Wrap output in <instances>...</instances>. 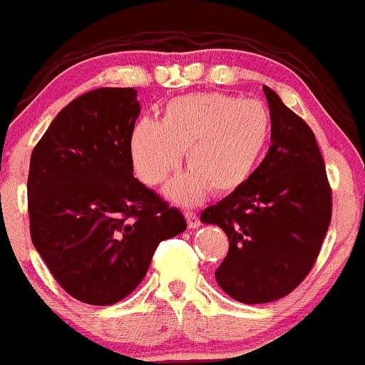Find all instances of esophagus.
I'll return each mask as SVG.
<instances>
[{
    "label": "esophagus",
    "mask_w": 365,
    "mask_h": 365,
    "mask_svg": "<svg viewBox=\"0 0 365 365\" xmlns=\"http://www.w3.org/2000/svg\"><path fill=\"white\" fill-rule=\"evenodd\" d=\"M185 218H187V223H189V228L201 227V220H199L197 215L192 213V211H185Z\"/></svg>",
    "instance_id": "34e87169"
}]
</instances>
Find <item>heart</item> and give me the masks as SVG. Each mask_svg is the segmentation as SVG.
<instances>
[{
	"label": "heart",
	"mask_w": 365,
	"mask_h": 365,
	"mask_svg": "<svg viewBox=\"0 0 365 365\" xmlns=\"http://www.w3.org/2000/svg\"><path fill=\"white\" fill-rule=\"evenodd\" d=\"M270 137V114L262 102L223 93H192L164 106L161 119H138L128 149L140 178L159 185L178 168L182 150L190 171L166 187L176 204L192 206L207 190L230 194L253 175Z\"/></svg>",
	"instance_id": "1"
}]
</instances>
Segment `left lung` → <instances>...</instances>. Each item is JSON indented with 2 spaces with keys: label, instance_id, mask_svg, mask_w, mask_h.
<instances>
[{
  "label": "left lung",
  "instance_id": "left-lung-1",
  "mask_svg": "<svg viewBox=\"0 0 365 365\" xmlns=\"http://www.w3.org/2000/svg\"><path fill=\"white\" fill-rule=\"evenodd\" d=\"M272 145L246 183L201 213L227 234L228 253L215 277L247 305L275 302L299 286L331 223V189L314 131L274 90Z\"/></svg>",
  "mask_w": 365,
  "mask_h": 365
}]
</instances>
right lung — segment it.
<instances>
[{
    "label": "right lung",
    "instance_id": "1",
    "mask_svg": "<svg viewBox=\"0 0 365 365\" xmlns=\"http://www.w3.org/2000/svg\"><path fill=\"white\" fill-rule=\"evenodd\" d=\"M135 88H98L58 112L31 155V239L51 275L88 305H114L142 282L155 247L187 222L133 176Z\"/></svg>",
    "mask_w": 365,
    "mask_h": 365
}]
</instances>
